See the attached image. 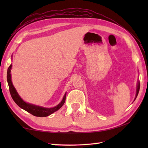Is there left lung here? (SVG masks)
Listing matches in <instances>:
<instances>
[{
  "label": "left lung",
  "mask_w": 148,
  "mask_h": 148,
  "mask_svg": "<svg viewBox=\"0 0 148 148\" xmlns=\"http://www.w3.org/2000/svg\"><path fill=\"white\" fill-rule=\"evenodd\" d=\"M139 89H140V82L139 81H137V88H136V97H135L134 100H136V99L137 98V97L138 95V93H139Z\"/></svg>",
  "instance_id": "1"
}]
</instances>
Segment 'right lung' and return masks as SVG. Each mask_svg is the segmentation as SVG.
I'll use <instances>...</instances> for the list:
<instances>
[{"mask_svg":"<svg viewBox=\"0 0 148 148\" xmlns=\"http://www.w3.org/2000/svg\"><path fill=\"white\" fill-rule=\"evenodd\" d=\"M12 56H11L12 57ZM12 69V64L10 65L7 72V81L9 85V92H10L11 95L12 97V99L14 101V102L20 107V108L24 109L25 111H27L28 112L30 113L31 114H32L35 116H37V117H46L50 114H51L52 113L55 112V111H58L59 109H60L63 105L64 104L65 101V97L67 92H65V95L63 97L62 101L60 102L57 106H56L53 108H45V107H42L40 106H37L35 104H32V103H28L21 98V97L19 95L18 93L17 92L16 90L15 89L14 86H13L11 80V70Z\"/></svg>","mask_w":148,"mask_h":148,"instance_id":"obj_1","label":"right lung"}]
</instances>
